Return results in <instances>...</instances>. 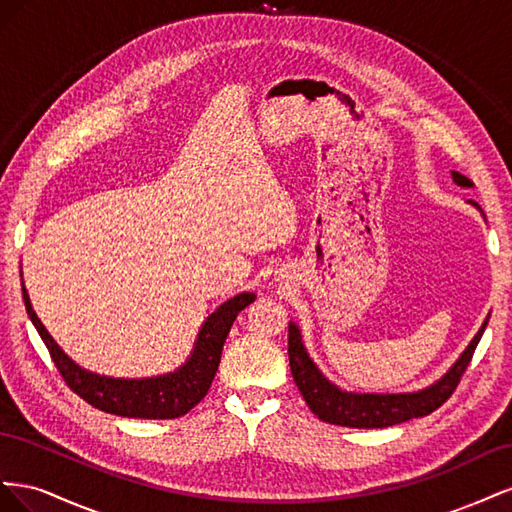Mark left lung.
<instances>
[{
  "mask_svg": "<svg viewBox=\"0 0 512 512\" xmlns=\"http://www.w3.org/2000/svg\"><path fill=\"white\" fill-rule=\"evenodd\" d=\"M453 181L461 188H472V181L453 170ZM487 322L478 329L468 348L461 352L455 365L446 374L433 382L427 389L414 393H348L339 386L329 382L322 376V371L316 363L309 359V354L303 346L301 331L294 322L288 324V356H290V371L297 382L303 399L307 401L320 421L354 429H382L406 423L410 418L427 416L433 410H438L444 401L453 395L457 384L468 369L472 354L485 333Z\"/></svg>",
  "mask_w": 512,
  "mask_h": 512,
  "instance_id": "1",
  "label": "left lung"
}]
</instances>
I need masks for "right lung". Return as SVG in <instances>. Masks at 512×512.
<instances>
[{
    "mask_svg": "<svg viewBox=\"0 0 512 512\" xmlns=\"http://www.w3.org/2000/svg\"><path fill=\"white\" fill-rule=\"evenodd\" d=\"M254 299V292H241L215 309V312L205 320L203 327H200L190 359L179 369L156 378L128 380L100 376L94 374V371H87L76 365L70 356L57 346L49 331L44 329V324L36 316L32 301H29V294L23 286L27 316L32 318L44 346L51 352L53 363L57 365L59 374L64 376L70 389L79 397H83L87 404L102 412L128 418H153V421L179 418L183 414H188L198 401L207 395L209 386L215 378V371H218L222 348L230 333L232 322H235L241 309H245Z\"/></svg>",
    "mask_w": 512,
    "mask_h": 512,
    "instance_id": "add662e5",
    "label": "right lung"
}]
</instances>
